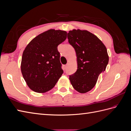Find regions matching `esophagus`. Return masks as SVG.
Listing matches in <instances>:
<instances>
[{
    "label": "esophagus",
    "instance_id": "esophagus-1",
    "mask_svg": "<svg viewBox=\"0 0 131 131\" xmlns=\"http://www.w3.org/2000/svg\"><path fill=\"white\" fill-rule=\"evenodd\" d=\"M67 67H68V64H66V65H64V69H66Z\"/></svg>",
    "mask_w": 131,
    "mask_h": 131
}]
</instances>
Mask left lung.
Here are the masks:
<instances>
[{"mask_svg": "<svg viewBox=\"0 0 131 131\" xmlns=\"http://www.w3.org/2000/svg\"><path fill=\"white\" fill-rule=\"evenodd\" d=\"M68 42L75 50L78 69L69 76L74 89L81 93L92 90L99 75L103 73L109 62L104 43L93 34L85 30L73 29L68 33Z\"/></svg>", "mask_w": 131, "mask_h": 131, "instance_id": "left-lung-1", "label": "left lung"}]
</instances>
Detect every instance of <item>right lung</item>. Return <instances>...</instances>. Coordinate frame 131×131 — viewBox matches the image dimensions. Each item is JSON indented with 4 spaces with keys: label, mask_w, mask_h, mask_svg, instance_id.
Segmentation results:
<instances>
[{
    "label": "right lung",
    "mask_w": 131,
    "mask_h": 131,
    "mask_svg": "<svg viewBox=\"0 0 131 131\" xmlns=\"http://www.w3.org/2000/svg\"><path fill=\"white\" fill-rule=\"evenodd\" d=\"M67 33L49 29L34 38L22 54L21 72L29 88L35 92L52 89L63 73L57 46L67 38Z\"/></svg>",
    "instance_id": "1"
}]
</instances>
